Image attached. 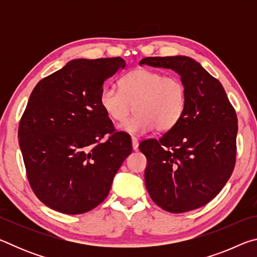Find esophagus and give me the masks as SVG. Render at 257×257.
Masks as SVG:
<instances>
[{
    "label": "esophagus",
    "instance_id": "esophagus-1",
    "mask_svg": "<svg viewBox=\"0 0 257 257\" xmlns=\"http://www.w3.org/2000/svg\"><path fill=\"white\" fill-rule=\"evenodd\" d=\"M132 143H133V149L135 151L138 150V139L136 137H132Z\"/></svg>",
    "mask_w": 257,
    "mask_h": 257
}]
</instances>
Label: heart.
<instances>
[{"label": "heart", "mask_w": 257, "mask_h": 257, "mask_svg": "<svg viewBox=\"0 0 257 257\" xmlns=\"http://www.w3.org/2000/svg\"><path fill=\"white\" fill-rule=\"evenodd\" d=\"M99 104L108 118L118 122L127 118L134 105L136 114L119 125L121 132L142 135L155 127L168 132L184 114L187 89L180 78L139 68L121 78L120 89L104 87Z\"/></svg>", "instance_id": "heart-1"}]
</instances>
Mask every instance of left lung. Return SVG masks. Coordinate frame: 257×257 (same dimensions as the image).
Masks as SVG:
<instances>
[{
    "mask_svg": "<svg viewBox=\"0 0 257 257\" xmlns=\"http://www.w3.org/2000/svg\"><path fill=\"white\" fill-rule=\"evenodd\" d=\"M139 64L171 69L187 89L184 114L160 139H147L145 185L171 213L204 206L227 184L236 163L238 120L221 82L188 56L144 58Z\"/></svg>",
    "mask_w": 257,
    "mask_h": 257,
    "instance_id": "8db88e82",
    "label": "left lung"
}]
</instances>
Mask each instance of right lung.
I'll return each mask as SVG.
<instances>
[{"instance_id": "obj_1", "label": "right lung", "mask_w": 257, "mask_h": 257, "mask_svg": "<svg viewBox=\"0 0 257 257\" xmlns=\"http://www.w3.org/2000/svg\"><path fill=\"white\" fill-rule=\"evenodd\" d=\"M124 67L121 58L72 60L30 94L19 123V146L35 195L52 210H93L106 198L132 153V142L114 132L99 104L104 81ZM105 134L108 139L101 142Z\"/></svg>"}]
</instances>
